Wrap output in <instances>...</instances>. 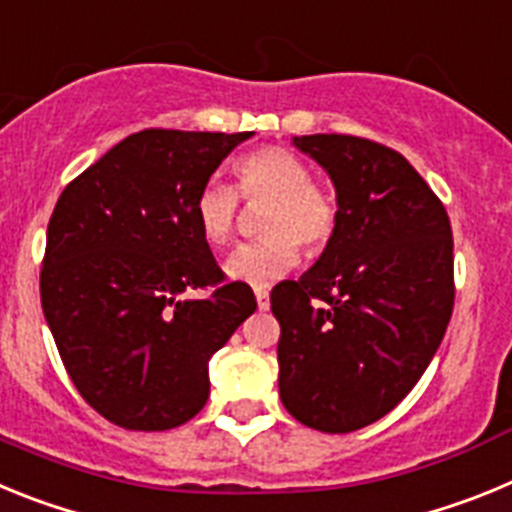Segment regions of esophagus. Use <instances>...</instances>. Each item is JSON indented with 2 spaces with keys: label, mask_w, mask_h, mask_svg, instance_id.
Instances as JSON below:
<instances>
[{
  "label": "esophagus",
  "mask_w": 512,
  "mask_h": 512,
  "mask_svg": "<svg viewBox=\"0 0 512 512\" xmlns=\"http://www.w3.org/2000/svg\"><path fill=\"white\" fill-rule=\"evenodd\" d=\"M256 302L259 310H269V287H256Z\"/></svg>",
  "instance_id": "34e87169"
}]
</instances>
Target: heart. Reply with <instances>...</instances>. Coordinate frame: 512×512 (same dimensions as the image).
Returning a JSON list of instances; mask_svg holds the SVG:
<instances>
[{"instance_id":"heart-1","label":"heart","mask_w":512,"mask_h":512,"mask_svg":"<svg viewBox=\"0 0 512 512\" xmlns=\"http://www.w3.org/2000/svg\"><path fill=\"white\" fill-rule=\"evenodd\" d=\"M235 187L248 205H264V238L243 243L225 264L235 282L266 287L284 277L300 261L302 247L320 253L336 235L338 205L320 184L312 182L310 166L282 146H264L246 153L233 166ZM194 225L202 241L223 248L233 241L241 201L230 187L207 182L192 202Z\"/></svg>"}]
</instances>
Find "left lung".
<instances>
[{
	"label": "left lung",
	"instance_id": "obj_1",
	"mask_svg": "<svg viewBox=\"0 0 512 512\" xmlns=\"http://www.w3.org/2000/svg\"><path fill=\"white\" fill-rule=\"evenodd\" d=\"M295 146L336 184L338 228L305 277L271 289L279 395L307 428L351 433L400 405L441 346L454 238L443 202L392 148L336 133Z\"/></svg>",
	"mask_w": 512,
	"mask_h": 512
}]
</instances>
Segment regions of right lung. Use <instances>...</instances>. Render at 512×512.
I'll list each match as a JSON object with an SVG mask.
<instances>
[{"label": "right lung", "mask_w": 512, "mask_h": 512, "mask_svg": "<svg viewBox=\"0 0 512 512\" xmlns=\"http://www.w3.org/2000/svg\"><path fill=\"white\" fill-rule=\"evenodd\" d=\"M253 133L148 128L66 184L45 235L40 302L79 395L128 431L205 408L207 361L253 315L194 225L192 202ZM205 288L207 298L184 294Z\"/></svg>", "instance_id": "1"}]
</instances>
